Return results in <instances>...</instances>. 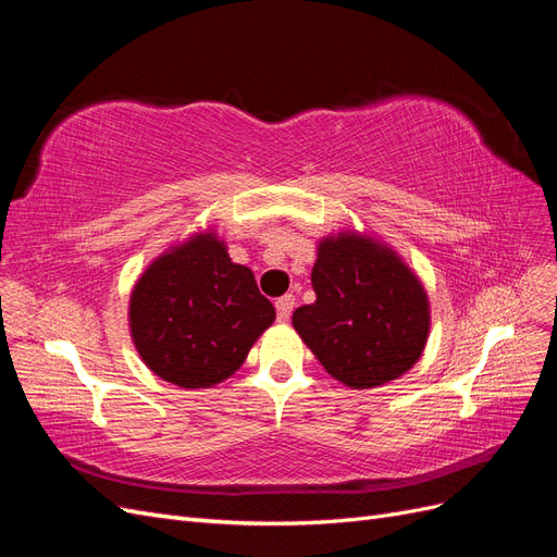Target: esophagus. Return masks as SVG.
Listing matches in <instances>:
<instances>
[{
	"label": "esophagus",
	"mask_w": 557,
	"mask_h": 557,
	"mask_svg": "<svg viewBox=\"0 0 557 557\" xmlns=\"http://www.w3.org/2000/svg\"><path fill=\"white\" fill-rule=\"evenodd\" d=\"M293 309H295V295L288 293V295H283V297L276 299V315H278L281 323H288Z\"/></svg>",
	"instance_id": "1"
}]
</instances>
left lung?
<instances>
[{
  "label": "left lung",
  "mask_w": 557,
  "mask_h": 557,
  "mask_svg": "<svg viewBox=\"0 0 557 557\" xmlns=\"http://www.w3.org/2000/svg\"><path fill=\"white\" fill-rule=\"evenodd\" d=\"M315 301L293 327L325 372L356 391L407 374L423 356L430 301L423 283L393 248L360 232L318 244Z\"/></svg>",
  "instance_id": "8db88e82"
}]
</instances>
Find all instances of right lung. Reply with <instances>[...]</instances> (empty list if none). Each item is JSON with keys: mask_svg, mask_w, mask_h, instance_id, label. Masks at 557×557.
<instances>
[{"mask_svg": "<svg viewBox=\"0 0 557 557\" xmlns=\"http://www.w3.org/2000/svg\"><path fill=\"white\" fill-rule=\"evenodd\" d=\"M248 267L199 232L148 264L129 297V332L150 372L178 387H211L244 364L274 323Z\"/></svg>", "mask_w": 557, "mask_h": 557, "instance_id": "right-lung-1", "label": "right lung"}]
</instances>
